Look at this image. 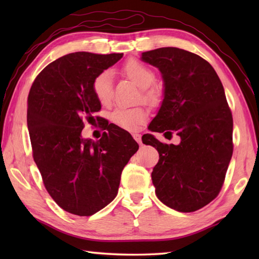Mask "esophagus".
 Wrapping results in <instances>:
<instances>
[{"label":"esophagus","instance_id":"esophagus-1","mask_svg":"<svg viewBox=\"0 0 259 259\" xmlns=\"http://www.w3.org/2000/svg\"><path fill=\"white\" fill-rule=\"evenodd\" d=\"M133 137H134V139H135L137 142H138L139 145H141V135H139V134H134Z\"/></svg>","mask_w":259,"mask_h":259}]
</instances>
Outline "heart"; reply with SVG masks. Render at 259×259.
<instances>
[{
	"mask_svg": "<svg viewBox=\"0 0 259 259\" xmlns=\"http://www.w3.org/2000/svg\"><path fill=\"white\" fill-rule=\"evenodd\" d=\"M122 73L136 85L141 88L142 98L145 100H155L156 90L149 88L155 80V73L149 67L137 60H130L122 67ZM92 91L100 103L107 104L110 101L112 96V79L109 71H103L96 76L92 82ZM147 117V111L141 107L118 108L111 113V121L121 129L135 131L145 122Z\"/></svg>",
	"mask_w": 259,
	"mask_h": 259,
	"instance_id": "heart-1",
	"label": "heart"
}]
</instances>
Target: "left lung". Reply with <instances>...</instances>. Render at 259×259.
Masks as SVG:
<instances>
[{"label":"left lung","instance_id":"1","mask_svg":"<svg viewBox=\"0 0 259 259\" xmlns=\"http://www.w3.org/2000/svg\"><path fill=\"white\" fill-rule=\"evenodd\" d=\"M141 60L158 68L164 88L148 129L180 137L179 145L142 137L159 152L151 172L156 195L175 210L196 211L218 196L233 156V115L224 87L205 59L183 49H156Z\"/></svg>","mask_w":259,"mask_h":259}]
</instances>
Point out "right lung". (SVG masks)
<instances>
[{
    "label": "right lung",
    "mask_w": 259,
    "mask_h": 259,
    "mask_svg": "<svg viewBox=\"0 0 259 259\" xmlns=\"http://www.w3.org/2000/svg\"><path fill=\"white\" fill-rule=\"evenodd\" d=\"M122 56L75 52L59 58L38 73L27 98L33 159L43 184L63 210L78 216H91L114 199L121 172L139 148L115 125L98 141L81 134L83 120L101 109L93 80Z\"/></svg>",
    "instance_id": "1"
}]
</instances>
